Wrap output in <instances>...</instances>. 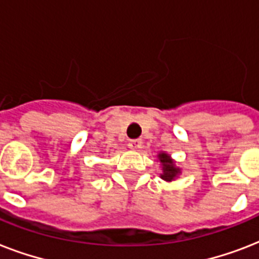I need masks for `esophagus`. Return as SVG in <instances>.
I'll return each mask as SVG.
<instances>
[{"instance_id": "obj_1", "label": "esophagus", "mask_w": 259, "mask_h": 259, "mask_svg": "<svg viewBox=\"0 0 259 259\" xmlns=\"http://www.w3.org/2000/svg\"><path fill=\"white\" fill-rule=\"evenodd\" d=\"M127 146H129L130 149H133V150L141 149L142 141L141 140H130V141L127 142Z\"/></svg>"}]
</instances>
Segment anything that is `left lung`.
<instances>
[{
  "label": "left lung",
  "mask_w": 259,
  "mask_h": 259,
  "mask_svg": "<svg viewBox=\"0 0 259 259\" xmlns=\"http://www.w3.org/2000/svg\"><path fill=\"white\" fill-rule=\"evenodd\" d=\"M158 158H160V161L162 162V170H164V173L161 175L162 179L166 181L173 180V179L180 173V169L175 166L173 161L166 153H160L158 154Z\"/></svg>",
  "instance_id": "left-lung-1"
}]
</instances>
